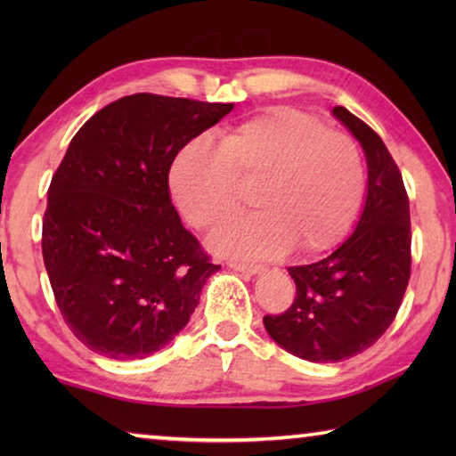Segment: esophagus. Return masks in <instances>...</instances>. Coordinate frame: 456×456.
<instances>
[{"mask_svg":"<svg viewBox=\"0 0 456 456\" xmlns=\"http://www.w3.org/2000/svg\"><path fill=\"white\" fill-rule=\"evenodd\" d=\"M229 267L237 273H247V275H261L267 272L265 265L259 264H237V261H229Z\"/></svg>","mask_w":456,"mask_h":456,"instance_id":"esophagus-1","label":"esophagus"}]
</instances>
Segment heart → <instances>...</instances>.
Segmentation results:
<instances>
[{"label":"heart","instance_id":"b5f03b06","mask_svg":"<svg viewBox=\"0 0 456 456\" xmlns=\"http://www.w3.org/2000/svg\"><path fill=\"white\" fill-rule=\"evenodd\" d=\"M235 179H259L253 203L261 211L211 237L213 251L233 257H273L291 245L302 253L330 249L356 221L366 191L358 144L296 108L239 122L219 133L217 146L187 142L168 173L176 207L197 229L239 211Z\"/></svg>","mask_w":456,"mask_h":456}]
</instances>
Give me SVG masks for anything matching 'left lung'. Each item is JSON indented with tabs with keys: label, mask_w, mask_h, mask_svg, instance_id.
Here are the masks:
<instances>
[{
	"label": "left lung",
	"mask_w": 456,
	"mask_h": 456,
	"mask_svg": "<svg viewBox=\"0 0 456 456\" xmlns=\"http://www.w3.org/2000/svg\"><path fill=\"white\" fill-rule=\"evenodd\" d=\"M331 114L366 154L364 205L352 235L330 256L288 269L296 299L288 312L264 318L275 344L318 364L368 350L396 318L411 280V209L403 175L372 128L344 106Z\"/></svg>",
	"instance_id": "8db88e82"
}]
</instances>
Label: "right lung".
<instances>
[{
    "label": "right lung",
    "mask_w": 456,
    "mask_h": 456,
    "mask_svg": "<svg viewBox=\"0 0 456 456\" xmlns=\"http://www.w3.org/2000/svg\"><path fill=\"white\" fill-rule=\"evenodd\" d=\"M233 104L133 94L96 112L48 189L42 256L74 336L104 358L141 360L187 326L221 265L183 227L168 171Z\"/></svg>",
    "instance_id": "add662e5"
}]
</instances>
